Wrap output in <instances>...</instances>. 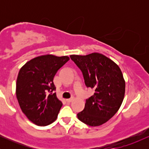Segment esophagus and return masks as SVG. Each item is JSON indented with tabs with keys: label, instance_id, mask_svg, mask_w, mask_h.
<instances>
[{
	"label": "esophagus",
	"instance_id": "34e87169",
	"mask_svg": "<svg viewBox=\"0 0 149 149\" xmlns=\"http://www.w3.org/2000/svg\"><path fill=\"white\" fill-rule=\"evenodd\" d=\"M73 100V97H72V98L67 99V100H66V102H69V103H70V102H72Z\"/></svg>",
	"mask_w": 149,
	"mask_h": 149
}]
</instances>
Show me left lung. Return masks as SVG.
<instances>
[{
  "label": "left lung",
  "mask_w": 149,
  "mask_h": 149,
  "mask_svg": "<svg viewBox=\"0 0 149 149\" xmlns=\"http://www.w3.org/2000/svg\"><path fill=\"white\" fill-rule=\"evenodd\" d=\"M71 59L83 73L88 88L95 93L86 100L85 109L77 114L88 125L95 127L107 123L117 113L125 92V81L117 64L104 54H72Z\"/></svg>",
  "instance_id": "1"
}]
</instances>
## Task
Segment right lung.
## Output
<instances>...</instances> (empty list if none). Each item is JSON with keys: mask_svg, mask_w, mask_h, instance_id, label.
Segmentation results:
<instances>
[{"mask_svg": "<svg viewBox=\"0 0 149 149\" xmlns=\"http://www.w3.org/2000/svg\"><path fill=\"white\" fill-rule=\"evenodd\" d=\"M69 60L68 56L44 54L27 61L19 70L17 99L22 112L36 125H48L57 119L62 102L52 93L55 90L53 79Z\"/></svg>", "mask_w": 149, "mask_h": 149, "instance_id": "1", "label": "right lung"}]
</instances>
